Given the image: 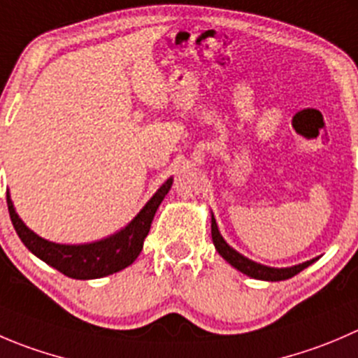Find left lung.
<instances>
[{"mask_svg":"<svg viewBox=\"0 0 358 358\" xmlns=\"http://www.w3.org/2000/svg\"><path fill=\"white\" fill-rule=\"evenodd\" d=\"M211 239H213V245L215 248H217V252L220 253V255L224 257L232 267H236L238 271H241L243 275L250 276V278L266 280V282H282V280L292 278V276H296L297 273L306 269L308 266H311V264L317 260V259H311L308 260V262L297 264V266H292V267H269V266H262V264L259 262H253V260L246 259L245 255L236 252L232 246H229L227 243H225V239L222 238L220 231H218L213 215H211Z\"/></svg>","mask_w":358,"mask_h":358,"instance_id":"left-lung-1","label":"left lung"}]
</instances>
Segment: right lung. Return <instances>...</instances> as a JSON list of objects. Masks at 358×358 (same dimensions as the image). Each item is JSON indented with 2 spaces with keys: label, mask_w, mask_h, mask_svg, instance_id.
I'll use <instances>...</instances> for the list:
<instances>
[{
  "label": "right lung",
  "mask_w": 358,
  "mask_h": 358,
  "mask_svg": "<svg viewBox=\"0 0 358 358\" xmlns=\"http://www.w3.org/2000/svg\"><path fill=\"white\" fill-rule=\"evenodd\" d=\"M173 185V178H168L161 185V189L150 197L147 204L141 208L140 213L122 229L110 238L99 239L94 243H83V245H59V243L47 241L34 234L15 213L10 194H6L10 218L19 234L20 241L33 252L38 259L47 262L62 275L75 280H94L103 276L113 275L136 260L143 248V241L150 231L152 220L162 203L166 194Z\"/></svg>",
  "instance_id": "1"
}]
</instances>
